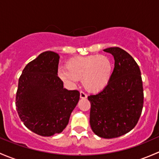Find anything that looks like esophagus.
Listing matches in <instances>:
<instances>
[{
	"instance_id": "esophagus-1",
	"label": "esophagus",
	"mask_w": 159,
	"mask_h": 159,
	"mask_svg": "<svg viewBox=\"0 0 159 159\" xmlns=\"http://www.w3.org/2000/svg\"><path fill=\"white\" fill-rule=\"evenodd\" d=\"M80 97L81 98V99H86V98H87V96H86V94L85 93H83V92L80 91Z\"/></svg>"
}]
</instances>
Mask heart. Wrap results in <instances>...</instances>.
<instances>
[{
  "label": "heart",
  "instance_id": "heart-1",
  "mask_svg": "<svg viewBox=\"0 0 159 159\" xmlns=\"http://www.w3.org/2000/svg\"><path fill=\"white\" fill-rule=\"evenodd\" d=\"M65 70L59 71L63 81L75 83L82 80L83 87L91 93H99L107 87L112 79L114 64L107 55L93 54L69 59Z\"/></svg>",
  "mask_w": 159,
  "mask_h": 159
}]
</instances>
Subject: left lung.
<instances>
[{"mask_svg":"<svg viewBox=\"0 0 159 159\" xmlns=\"http://www.w3.org/2000/svg\"><path fill=\"white\" fill-rule=\"evenodd\" d=\"M103 50L113 56L115 67L107 87L88 96L89 123L96 135L113 139L136 125L143 108V86L140 69L132 56L119 47Z\"/></svg>","mask_w":159,"mask_h":159,"instance_id":"left-lung-1","label":"left lung"}]
</instances>
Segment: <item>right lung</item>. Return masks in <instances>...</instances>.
<instances>
[{"label": "right lung", "instance_id": "add662e5", "mask_svg": "<svg viewBox=\"0 0 159 159\" xmlns=\"http://www.w3.org/2000/svg\"><path fill=\"white\" fill-rule=\"evenodd\" d=\"M59 59L57 53L43 52L27 63L19 78V117L27 129L41 136L63 132L80 99L79 91L63 88L57 76Z\"/></svg>", "mask_w": 159, "mask_h": 159}]
</instances>
